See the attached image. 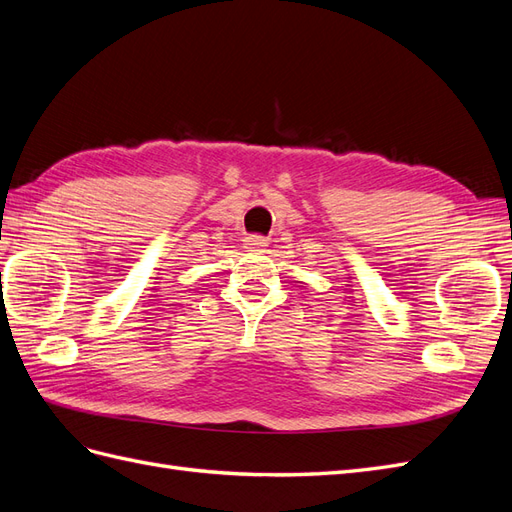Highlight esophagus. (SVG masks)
I'll return each mask as SVG.
<instances>
[{"mask_svg": "<svg viewBox=\"0 0 512 512\" xmlns=\"http://www.w3.org/2000/svg\"><path fill=\"white\" fill-rule=\"evenodd\" d=\"M243 247H245V252H252V254H265L267 252V247H269V243H267V239H262V237H247L245 239V243H243Z\"/></svg>", "mask_w": 512, "mask_h": 512, "instance_id": "esophagus-1", "label": "esophagus"}]
</instances>
